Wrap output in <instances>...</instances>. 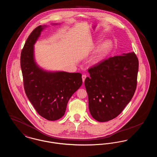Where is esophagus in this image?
<instances>
[{
	"mask_svg": "<svg viewBox=\"0 0 157 157\" xmlns=\"http://www.w3.org/2000/svg\"><path fill=\"white\" fill-rule=\"evenodd\" d=\"M86 75H85V74H83V75H82V81H83V82H84V81H85V79H86Z\"/></svg>",
	"mask_w": 157,
	"mask_h": 157,
	"instance_id": "34e87169",
	"label": "esophagus"
}]
</instances>
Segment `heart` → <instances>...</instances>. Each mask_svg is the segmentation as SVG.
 <instances>
[{"instance_id": "heart-1", "label": "heart", "mask_w": 157, "mask_h": 157, "mask_svg": "<svg viewBox=\"0 0 157 157\" xmlns=\"http://www.w3.org/2000/svg\"><path fill=\"white\" fill-rule=\"evenodd\" d=\"M112 47V43L109 41H105L99 46L95 53L94 56L92 58L91 61L92 63H97L101 60L109 52Z\"/></svg>"}]
</instances>
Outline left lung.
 <instances>
[{"label": "left lung", "mask_w": 157, "mask_h": 157, "mask_svg": "<svg viewBox=\"0 0 157 157\" xmlns=\"http://www.w3.org/2000/svg\"><path fill=\"white\" fill-rule=\"evenodd\" d=\"M139 62L134 52L102 60L88 69L85 81L92 117L106 122L118 116L134 95Z\"/></svg>", "instance_id": "left-lung-1"}]
</instances>
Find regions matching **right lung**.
I'll return each instance as SVG.
<instances>
[{
    "instance_id": "1",
    "label": "right lung",
    "mask_w": 157,
    "mask_h": 157,
    "mask_svg": "<svg viewBox=\"0 0 157 157\" xmlns=\"http://www.w3.org/2000/svg\"><path fill=\"white\" fill-rule=\"evenodd\" d=\"M44 26H39L28 37L21 55L25 93L37 113L49 121L62 118L72 95L82 85V74L66 72H48L36 65L33 45Z\"/></svg>"
}]
</instances>
